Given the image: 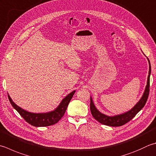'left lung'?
<instances>
[{
    "mask_svg": "<svg viewBox=\"0 0 156 156\" xmlns=\"http://www.w3.org/2000/svg\"><path fill=\"white\" fill-rule=\"evenodd\" d=\"M147 59L148 60L149 66L147 85H146L145 87L144 93H143L141 98L139 99V101L136 103L135 105L134 106L133 108H131L129 111L122 113V114L115 115H108L103 114V113L99 112L98 109H97L96 106L94 105L92 97H90V112L93 118L95 119L96 120L99 122L101 123L102 124L107 125V126H120L132 120V119L135 116L137 113L141 110L142 108L145 106L146 102H147L149 93V78H150L151 75V64L147 57Z\"/></svg>",
    "mask_w": 156,
    "mask_h": 156,
    "instance_id": "8db88e82",
    "label": "left lung"
}]
</instances>
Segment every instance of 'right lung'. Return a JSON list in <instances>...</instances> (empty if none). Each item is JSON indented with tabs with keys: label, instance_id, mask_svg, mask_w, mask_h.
<instances>
[{
	"label": "right lung",
	"instance_id": "1",
	"mask_svg": "<svg viewBox=\"0 0 156 156\" xmlns=\"http://www.w3.org/2000/svg\"><path fill=\"white\" fill-rule=\"evenodd\" d=\"M75 92L76 90L72 91L66 97H64L59 103V105L54 110L45 113H32L26 111L15 104L11 98V97L9 95V94L8 97L11 105L13 107L15 110H17V112L21 115V116L27 122H28L34 126L41 127L51 126V125L56 124L59 121L60 119L63 116L64 114H65L70 100L72 99Z\"/></svg>",
	"mask_w": 156,
	"mask_h": 156
}]
</instances>
